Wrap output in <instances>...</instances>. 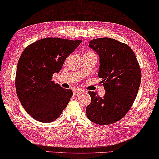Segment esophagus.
I'll use <instances>...</instances> for the list:
<instances>
[{"label":"esophagus","instance_id":"obj_1","mask_svg":"<svg viewBox=\"0 0 159 159\" xmlns=\"http://www.w3.org/2000/svg\"><path fill=\"white\" fill-rule=\"evenodd\" d=\"M80 90H74V93H73V95H74V96L76 97V96H78V95H80Z\"/></svg>","mask_w":159,"mask_h":159}]
</instances>
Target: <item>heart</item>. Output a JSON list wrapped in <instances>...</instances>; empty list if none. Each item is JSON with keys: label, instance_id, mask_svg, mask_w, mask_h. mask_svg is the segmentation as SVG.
Masks as SVG:
<instances>
[{"label": "heart", "instance_id": "1", "mask_svg": "<svg viewBox=\"0 0 159 159\" xmlns=\"http://www.w3.org/2000/svg\"><path fill=\"white\" fill-rule=\"evenodd\" d=\"M88 53H90V54H93V53H92V52H88Z\"/></svg>", "mask_w": 159, "mask_h": 159}]
</instances>
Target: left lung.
Listing matches in <instances>:
<instances>
[{"instance_id": "obj_1", "label": "left lung", "mask_w": 159, "mask_h": 159, "mask_svg": "<svg viewBox=\"0 0 159 159\" xmlns=\"http://www.w3.org/2000/svg\"><path fill=\"white\" fill-rule=\"evenodd\" d=\"M89 47L100 57L98 77L105 94L89 91L91 102L85 111L89 119L100 125H111L124 117L137 97L142 74L134 52L127 44L104 37L91 40Z\"/></svg>"}]
</instances>
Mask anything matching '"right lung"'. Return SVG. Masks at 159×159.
Here are the masks:
<instances>
[{"label": "right lung", "mask_w": 159, "mask_h": 159, "mask_svg": "<svg viewBox=\"0 0 159 159\" xmlns=\"http://www.w3.org/2000/svg\"><path fill=\"white\" fill-rule=\"evenodd\" d=\"M81 40L48 37L24 49L17 66L16 89L22 107L41 122H52L61 115L73 95L52 80L65 60Z\"/></svg>", "instance_id": "1"}]
</instances>
